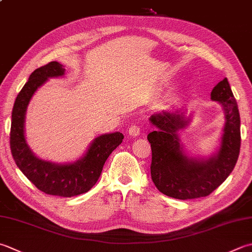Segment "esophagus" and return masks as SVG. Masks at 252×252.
I'll return each mask as SVG.
<instances>
[{"mask_svg":"<svg viewBox=\"0 0 252 252\" xmlns=\"http://www.w3.org/2000/svg\"><path fill=\"white\" fill-rule=\"evenodd\" d=\"M140 130H141V127L139 126H136V125H133V126H130V129H129V135L130 136H133V137H135V136H137L140 134Z\"/></svg>","mask_w":252,"mask_h":252,"instance_id":"esophagus-1","label":"esophagus"}]
</instances>
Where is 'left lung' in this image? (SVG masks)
Instances as JSON below:
<instances>
[{
  "label": "left lung",
  "instance_id": "left-lung-1",
  "mask_svg": "<svg viewBox=\"0 0 252 252\" xmlns=\"http://www.w3.org/2000/svg\"><path fill=\"white\" fill-rule=\"evenodd\" d=\"M225 112V125L218 153L206 159L186 156L179 131L189 125L185 112L162 111L150 121L156 131L147 135L152 147L151 176L162 194L179 200L208 196L226 180L237 162L240 151V117L227 78L211 93Z\"/></svg>",
  "mask_w": 252,
  "mask_h": 252
}]
</instances>
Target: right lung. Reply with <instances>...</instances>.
<instances>
[{
    "label": "right lung",
    "mask_w": 252,
    "mask_h": 252,
    "mask_svg": "<svg viewBox=\"0 0 252 252\" xmlns=\"http://www.w3.org/2000/svg\"><path fill=\"white\" fill-rule=\"evenodd\" d=\"M62 64L52 61L34 70L16 97L12 111L9 145L13 158L23 174L46 194L71 198L90 191L100 177L102 167L113 150L119 146L120 132L96 137L81 159L71 164H56L34 156L25 139V115L32 95L49 77L64 75Z\"/></svg>",
    "instance_id": "obj_1"
}]
</instances>
